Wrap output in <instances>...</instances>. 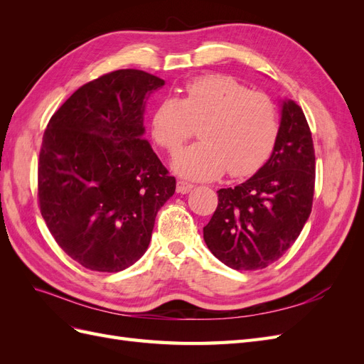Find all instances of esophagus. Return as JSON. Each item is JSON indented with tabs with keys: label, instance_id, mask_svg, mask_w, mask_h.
<instances>
[{
	"label": "esophagus",
	"instance_id": "esophagus-1",
	"mask_svg": "<svg viewBox=\"0 0 364 364\" xmlns=\"http://www.w3.org/2000/svg\"><path fill=\"white\" fill-rule=\"evenodd\" d=\"M193 188H194V185H193V183H190V182H185V181H178V183H176V191L181 193V194H186V193H190Z\"/></svg>",
	"mask_w": 364,
	"mask_h": 364
}]
</instances>
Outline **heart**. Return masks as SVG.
Listing matches in <instances>:
<instances>
[{
    "mask_svg": "<svg viewBox=\"0 0 364 364\" xmlns=\"http://www.w3.org/2000/svg\"><path fill=\"white\" fill-rule=\"evenodd\" d=\"M199 128L200 142L185 147L171 167L191 181H214L258 171L277 144L279 119L272 98L229 75L209 74L185 86L182 98L165 97L151 117L158 144L176 151Z\"/></svg>",
    "mask_w": 364,
    "mask_h": 364,
    "instance_id": "1",
    "label": "heart"
}]
</instances>
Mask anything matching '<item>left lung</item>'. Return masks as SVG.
<instances>
[{
    "instance_id": "8db88e82",
    "label": "left lung",
    "mask_w": 364,
    "mask_h": 364,
    "mask_svg": "<svg viewBox=\"0 0 364 364\" xmlns=\"http://www.w3.org/2000/svg\"><path fill=\"white\" fill-rule=\"evenodd\" d=\"M316 156L310 127L293 100L281 102L277 144L246 182L218 190L203 228L213 255L234 270H258L279 259L311 214Z\"/></svg>"
}]
</instances>
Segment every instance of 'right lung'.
Masks as SVG:
<instances>
[{
    "instance_id": "1",
    "label": "right lung",
    "mask_w": 364,
    "mask_h": 364,
    "mask_svg": "<svg viewBox=\"0 0 364 364\" xmlns=\"http://www.w3.org/2000/svg\"><path fill=\"white\" fill-rule=\"evenodd\" d=\"M165 82L118 70L79 87L54 112L38 164L41 214L83 267L121 272L149 247L161 206L174 194L144 138L146 103Z\"/></svg>"
}]
</instances>
